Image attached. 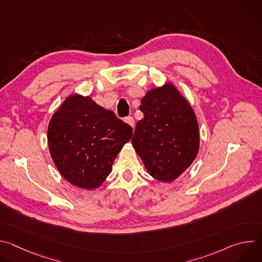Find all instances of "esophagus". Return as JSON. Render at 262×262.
I'll return each instance as SVG.
<instances>
[{
    "label": "esophagus",
    "instance_id": "esophagus-1",
    "mask_svg": "<svg viewBox=\"0 0 262 262\" xmlns=\"http://www.w3.org/2000/svg\"><path fill=\"white\" fill-rule=\"evenodd\" d=\"M124 121H125L127 124H129L132 127L135 126V120H134V118H133L132 116H128V117L124 118Z\"/></svg>",
    "mask_w": 262,
    "mask_h": 262
}]
</instances>
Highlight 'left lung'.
Instances as JSON below:
<instances>
[{
	"instance_id": "left-lung-1",
	"label": "left lung",
	"mask_w": 262,
	"mask_h": 262,
	"mask_svg": "<svg viewBox=\"0 0 262 262\" xmlns=\"http://www.w3.org/2000/svg\"><path fill=\"white\" fill-rule=\"evenodd\" d=\"M144 118L132 139L148 173L171 182L194 162L199 149V128L190 103L172 84L149 90L141 100Z\"/></svg>"
}]
</instances>
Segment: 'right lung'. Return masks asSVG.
<instances>
[{
	"label": "right lung",
	"mask_w": 262,
	"mask_h": 262,
	"mask_svg": "<svg viewBox=\"0 0 262 262\" xmlns=\"http://www.w3.org/2000/svg\"><path fill=\"white\" fill-rule=\"evenodd\" d=\"M133 128L89 96L66 98L49 124L52 159L61 175L82 189L98 188Z\"/></svg>",
	"instance_id": "1"
}]
</instances>
